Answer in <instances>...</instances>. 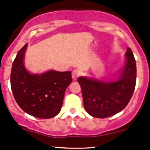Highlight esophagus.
I'll use <instances>...</instances> for the list:
<instances>
[{
  "mask_svg": "<svg viewBox=\"0 0 150 150\" xmlns=\"http://www.w3.org/2000/svg\"><path fill=\"white\" fill-rule=\"evenodd\" d=\"M79 75H80V72L78 70H74L73 71H72V79H73V80H76L77 78H78V77L79 76Z\"/></svg>",
  "mask_w": 150,
  "mask_h": 150,
  "instance_id": "1",
  "label": "esophagus"
}]
</instances>
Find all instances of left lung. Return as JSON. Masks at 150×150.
I'll use <instances>...</instances> for the list:
<instances>
[{"mask_svg":"<svg viewBox=\"0 0 150 150\" xmlns=\"http://www.w3.org/2000/svg\"><path fill=\"white\" fill-rule=\"evenodd\" d=\"M126 64L118 79L103 81L79 77L85 109L96 118L109 117L120 112L132 98L136 86L137 65L133 52L127 48Z\"/></svg>","mask_w":150,"mask_h":150,"instance_id":"8db88e82","label":"left lung"}]
</instances>
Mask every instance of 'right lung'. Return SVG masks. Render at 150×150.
<instances>
[{
    "label": "right lung",
    "mask_w": 150,
    "mask_h": 150,
    "mask_svg": "<svg viewBox=\"0 0 150 150\" xmlns=\"http://www.w3.org/2000/svg\"><path fill=\"white\" fill-rule=\"evenodd\" d=\"M27 44L13 62L11 86L16 101L23 111L39 119L54 117L60 111L66 88L72 81L71 72L50 70L31 74L23 64Z\"/></svg>",
    "instance_id": "right-lung-1"
}]
</instances>
